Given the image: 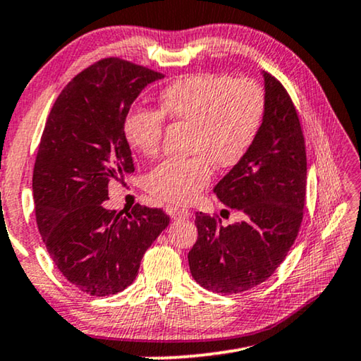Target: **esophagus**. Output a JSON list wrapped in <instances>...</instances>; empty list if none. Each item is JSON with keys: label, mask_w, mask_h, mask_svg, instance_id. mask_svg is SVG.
I'll list each match as a JSON object with an SVG mask.
<instances>
[{"label": "esophagus", "mask_w": 361, "mask_h": 361, "mask_svg": "<svg viewBox=\"0 0 361 361\" xmlns=\"http://www.w3.org/2000/svg\"><path fill=\"white\" fill-rule=\"evenodd\" d=\"M170 216L173 220H181V219H190L191 216V212L186 210V209H176V207H171L170 209Z\"/></svg>", "instance_id": "34e87169"}]
</instances>
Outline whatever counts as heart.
I'll use <instances>...</instances> for the list:
<instances>
[{
    "label": "heart",
    "mask_w": 361,
    "mask_h": 361,
    "mask_svg": "<svg viewBox=\"0 0 361 361\" xmlns=\"http://www.w3.org/2000/svg\"><path fill=\"white\" fill-rule=\"evenodd\" d=\"M159 111L133 107L123 120L128 145L156 157L167 117L191 125L186 159H169L147 176V190L160 201L188 204L197 197L216 169H231L250 151L267 116V94L252 78L202 73L178 78L159 96Z\"/></svg>",
    "instance_id": "1"
}]
</instances>
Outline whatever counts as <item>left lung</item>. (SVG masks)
Wrapping results in <instances>:
<instances>
[{
    "label": "left lung",
    "instance_id": "1",
    "mask_svg": "<svg viewBox=\"0 0 361 361\" xmlns=\"http://www.w3.org/2000/svg\"><path fill=\"white\" fill-rule=\"evenodd\" d=\"M267 116L254 146L214 188L241 221L196 214L197 241L188 254L192 278L220 294H238L267 281L299 233L305 205L307 156L290 96L268 72Z\"/></svg>",
    "mask_w": 361,
    "mask_h": 361
}]
</instances>
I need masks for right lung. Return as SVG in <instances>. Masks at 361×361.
I'll list each match as a JSON object with an SVG mask.
<instances>
[{"instance_id": "add662e5", "label": "right lung", "mask_w": 361, "mask_h": 361, "mask_svg": "<svg viewBox=\"0 0 361 361\" xmlns=\"http://www.w3.org/2000/svg\"><path fill=\"white\" fill-rule=\"evenodd\" d=\"M151 68L107 57L73 77L57 96L33 167L38 231L51 259L82 293L117 294L138 276L142 255L169 226L162 209L106 207L109 183L133 173L123 120Z\"/></svg>"}]
</instances>
